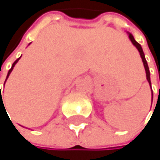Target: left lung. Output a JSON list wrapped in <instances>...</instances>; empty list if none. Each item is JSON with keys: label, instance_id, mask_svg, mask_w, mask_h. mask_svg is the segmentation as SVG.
Masks as SVG:
<instances>
[{"label": "left lung", "instance_id": "obj_1", "mask_svg": "<svg viewBox=\"0 0 160 160\" xmlns=\"http://www.w3.org/2000/svg\"><path fill=\"white\" fill-rule=\"evenodd\" d=\"M129 38H130V40H131V42H132V44L136 47V48L138 49V51H139V52H140V55H141V57H142V60H143V63H144V68H145V73H146V79L148 80V82H149V84H150V86H151V81H150V72H149V68H148V65H147V62H146V60H145V57H144V52H143V49L141 47V45L134 40V38H133V36L131 34V33H129ZM152 95H153V93H152ZM153 98V97H152Z\"/></svg>", "mask_w": 160, "mask_h": 160}]
</instances>
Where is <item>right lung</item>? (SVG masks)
<instances>
[{
    "label": "right lung",
    "mask_w": 160,
    "mask_h": 160,
    "mask_svg": "<svg viewBox=\"0 0 160 160\" xmlns=\"http://www.w3.org/2000/svg\"><path fill=\"white\" fill-rule=\"evenodd\" d=\"M19 59H20V57H19L18 59H16V61L14 62V64H13L12 68H10V70L8 71V74H7V78L9 77V75H10V73L12 72V70H13V68H14L15 65H16V63L18 62V60H19ZM7 78H6V79H7ZM2 105H3V102H2V93H1V90H0V109H1V106H2ZM3 107H4V105H3ZM4 109H5V108H4Z\"/></svg>",
    "instance_id": "add662e5"
}]
</instances>
